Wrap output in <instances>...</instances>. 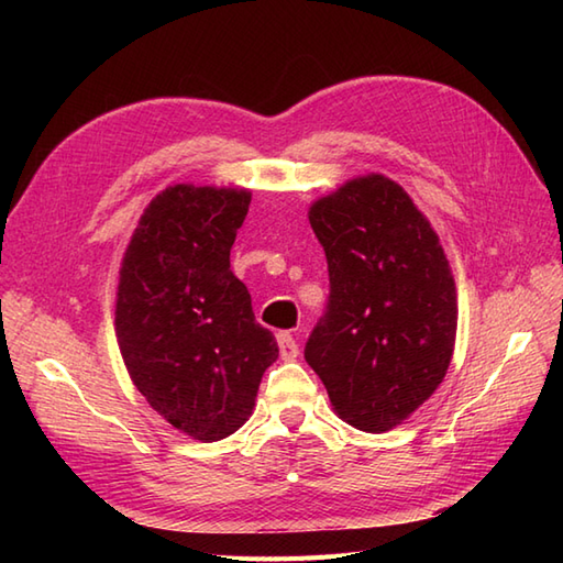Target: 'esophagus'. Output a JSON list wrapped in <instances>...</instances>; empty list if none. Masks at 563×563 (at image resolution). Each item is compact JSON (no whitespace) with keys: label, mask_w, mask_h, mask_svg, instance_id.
<instances>
[{"label":"esophagus","mask_w":563,"mask_h":563,"mask_svg":"<svg viewBox=\"0 0 563 563\" xmlns=\"http://www.w3.org/2000/svg\"><path fill=\"white\" fill-rule=\"evenodd\" d=\"M278 349H280L283 361H295V357L300 355V349H297V341L292 339L290 331L278 333Z\"/></svg>","instance_id":"obj_1"}]
</instances>
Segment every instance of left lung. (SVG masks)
<instances>
[{
    "label": "left lung",
    "mask_w": 563,
    "mask_h": 563,
    "mask_svg": "<svg viewBox=\"0 0 563 563\" xmlns=\"http://www.w3.org/2000/svg\"><path fill=\"white\" fill-rule=\"evenodd\" d=\"M329 263V307L305 357L341 421L387 433L445 379L457 336L450 261L411 196L382 174L309 208Z\"/></svg>",
    "instance_id": "8db88e82"
}]
</instances>
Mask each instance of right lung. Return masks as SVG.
Here are the masks:
<instances>
[{"label": "right lung", "instance_id": "add662e5", "mask_svg": "<svg viewBox=\"0 0 563 563\" xmlns=\"http://www.w3.org/2000/svg\"><path fill=\"white\" fill-rule=\"evenodd\" d=\"M249 202V188H164L142 212L118 278L115 339L130 379L166 423L200 442L249 421L278 357L230 271Z\"/></svg>", "mask_w": 563, "mask_h": 563}]
</instances>
